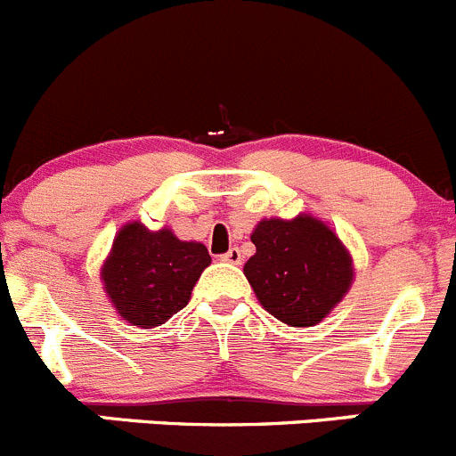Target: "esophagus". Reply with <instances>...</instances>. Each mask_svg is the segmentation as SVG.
I'll return each instance as SVG.
<instances>
[{"label":"esophagus","instance_id":"1","mask_svg":"<svg viewBox=\"0 0 456 456\" xmlns=\"http://www.w3.org/2000/svg\"><path fill=\"white\" fill-rule=\"evenodd\" d=\"M220 258H223L224 263H229V265H240L242 256H240V249H238V247H232V249H229L227 254L220 256Z\"/></svg>","mask_w":456,"mask_h":456}]
</instances>
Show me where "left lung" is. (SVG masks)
Here are the masks:
<instances>
[{
	"label": "left lung",
	"instance_id": "1",
	"mask_svg": "<svg viewBox=\"0 0 456 456\" xmlns=\"http://www.w3.org/2000/svg\"><path fill=\"white\" fill-rule=\"evenodd\" d=\"M256 254L245 276L260 305L291 327L321 322L350 289L352 258L321 220H263L251 233Z\"/></svg>",
	"mask_w": 456,
	"mask_h": 456
}]
</instances>
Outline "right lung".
<instances>
[{
  "label": "right lung",
  "mask_w": 456,
  "mask_h": 456,
  "mask_svg": "<svg viewBox=\"0 0 456 456\" xmlns=\"http://www.w3.org/2000/svg\"><path fill=\"white\" fill-rule=\"evenodd\" d=\"M211 256L200 242L178 240L169 229L149 232L140 223L125 224L102 267L110 303L125 321L156 327L178 314Z\"/></svg>",
  "instance_id": "1"
}]
</instances>
